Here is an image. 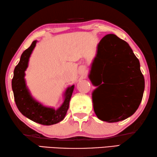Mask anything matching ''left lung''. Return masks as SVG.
Masks as SVG:
<instances>
[{
  "mask_svg": "<svg viewBox=\"0 0 157 157\" xmlns=\"http://www.w3.org/2000/svg\"><path fill=\"white\" fill-rule=\"evenodd\" d=\"M97 63H99L100 71L96 83H93L90 74L89 76L92 83L99 86L92 92L94 113L99 120L108 122L127 119L136 111L145 89L139 60L129 44L115 35L109 34L98 44L92 68ZM108 82L113 83L111 110L103 113L97 108L96 98L99 89Z\"/></svg>",
  "mask_w": 157,
  "mask_h": 157,
  "instance_id": "left-lung-1",
  "label": "left lung"
}]
</instances>
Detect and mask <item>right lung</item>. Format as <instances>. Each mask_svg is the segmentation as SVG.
I'll use <instances>...</instances> for the list:
<instances>
[{
	"instance_id": "add662e5",
	"label": "right lung",
	"mask_w": 157,
	"mask_h": 157,
	"mask_svg": "<svg viewBox=\"0 0 157 157\" xmlns=\"http://www.w3.org/2000/svg\"><path fill=\"white\" fill-rule=\"evenodd\" d=\"M36 43L37 40L33 41L30 47L25 50L21 54L19 63L14 68V76L12 80V88L17 106L24 116L41 124L52 125L62 121L65 118L69 109V101L74 86L73 85L66 90L64 101L62 106L57 110L44 106L33 98L25 85L24 76L29 58Z\"/></svg>"
}]
</instances>
